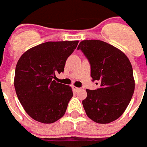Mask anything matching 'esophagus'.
I'll return each instance as SVG.
<instances>
[{"label": "esophagus", "instance_id": "esophagus-1", "mask_svg": "<svg viewBox=\"0 0 147 147\" xmlns=\"http://www.w3.org/2000/svg\"><path fill=\"white\" fill-rule=\"evenodd\" d=\"M72 88H73V89L74 90H76V91H79V90H81V88H76V87H75V86H73Z\"/></svg>", "mask_w": 147, "mask_h": 147}]
</instances>
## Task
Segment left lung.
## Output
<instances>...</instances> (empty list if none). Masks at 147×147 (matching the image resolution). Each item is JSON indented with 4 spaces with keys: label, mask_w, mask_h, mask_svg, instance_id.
<instances>
[{
    "label": "left lung",
    "mask_w": 147,
    "mask_h": 147,
    "mask_svg": "<svg viewBox=\"0 0 147 147\" xmlns=\"http://www.w3.org/2000/svg\"><path fill=\"white\" fill-rule=\"evenodd\" d=\"M77 49L89 61L93 81L100 84L98 89L86 90L88 96L82 105L87 115L98 124L116 120L124 113L134 93L129 59L121 51L102 40H83Z\"/></svg>",
    "instance_id": "obj_1"
}]
</instances>
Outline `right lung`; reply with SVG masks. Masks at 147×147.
I'll return each mask as SVG.
<instances>
[{
  "instance_id": "add662e5",
  "label": "right lung",
  "mask_w": 147,
  "mask_h": 147,
  "mask_svg": "<svg viewBox=\"0 0 147 147\" xmlns=\"http://www.w3.org/2000/svg\"><path fill=\"white\" fill-rule=\"evenodd\" d=\"M79 41L46 42L26 51L15 68L18 98L30 117L44 124L57 121L65 113L73 91L54 79L64 71L67 57Z\"/></svg>"
}]
</instances>
